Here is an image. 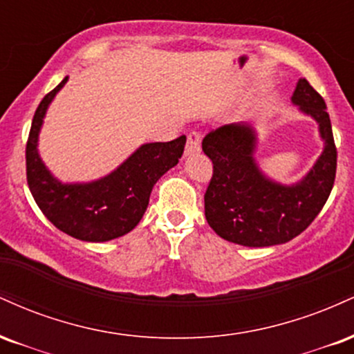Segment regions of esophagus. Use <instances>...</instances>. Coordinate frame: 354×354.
Returning a JSON list of instances; mask_svg holds the SVG:
<instances>
[{
    "label": "esophagus",
    "mask_w": 354,
    "mask_h": 354,
    "mask_svg": "<svg viewBox=\"0 0 354 354\" xmlns=\"http://www.w3.org/2000/svg\"><path fill=\"white\" fill-rule=\"evenodd\" d=\"M201 149V136L198 133H189L188 135V141H186V148H185V156H191L194 153H200Z\"/></svg>",
    "instance_id": "esophagus-1"
}]
</instances>
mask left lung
<instances>
[{"label":"left lung","instance_id":"obj_1","mask_svg":"<svg viewBox=\"0 0 354 354\" xmlns=\"http://www.w3.org/2000/svg\"><path fill=\"white\" fill-rule=\"evenodd\" d=\"M295 106L318 123L323 151L298 183L268 178L256 163L258 135L253 124L231 123L203 140L213 161L205 194V214L218 236L250 248L283 245L303 233L330 196L336 176V146L326 103L301 78L291 96Z\"/></svg>","mask_w":354,"mask_h":354}]
</instances>
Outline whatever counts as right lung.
<instances>
[{"label":"right lung","mask_w":354,"mask_h":354,"mask_svg":"<svg viewBox=\"0 0 354 354\" xmlns=\"http://www.w3.org/2000/svg\"><path fill=\"white\" fill-rule=\"evenodd\" d=\"M68 76L44 96L36 109L26 143V178L36 205L53 225L70 236L103 243L135 230L149 203L153 186L178 165L186 136L168 143L141 145L115 171L88 183H63L43 163L39 131L51 101Z\"/></svg>","instance_id":"add662e5"}]
</instances>
